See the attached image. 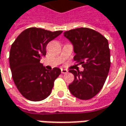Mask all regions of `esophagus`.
Listing matches in <instances>:
<instances>
[{"label":"esophagus","instance_id":"34e87169","mask_svg":"<svg viewBox=\"0 0 126 126\" xmlns=\"http://www.w3.org/2000/svg\"><path fill=\"white\" fill-rule=\"evenodd\" d=\"M61 73L62 74H67L68 73V71L66 69H61Z\"/></svg>","mask_w":126,"mask_h":126}]
</instances>
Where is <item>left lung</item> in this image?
Returning a JSON list of instances; mask_svg holds the SVG:
<instances>
[{"label":"left lung","mask_w":126,"mask_h":126,"mask_svg":"<svg viewBox=\"0 0 126 126\" xmlns=\"http://www.w3.org/2000/svg\"><path fill=\"white\" fill-rule=\"evenodd\" d=\"M64 36L74 45V60L84 68L83 71L69 70L74 76V80L68 89L80 99H92L103 87L110 71L108 41L99 32L85 27L66 31Z\"/></svg>","instance_id":"1"}]
</instances>
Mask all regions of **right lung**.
Wrapping results in <instances>:
<instances>
[{"mask_svg": "<svg viewBox=\"0 0 126 126\" xmlns=\"http://www.w3.org/2000/svg\"><path fill=\"white\" fill-rule=\"evenodd\" d=\"M62 32L31 27L23 31L12 44L9 52L12 78L26 99L37 102L50 94L61 71L58 68L47 70L40 59L46 55L47 44Z\"/></svg>", "mask_w": 126, "mask_h": 126, "instance_id": "obj_1", "label": "right lung"}]
</instances>
